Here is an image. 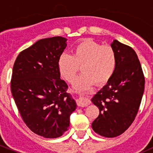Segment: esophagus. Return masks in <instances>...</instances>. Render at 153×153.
Wrapping results in <instances>:
<instances>
[{"label": "esophagus", "mask_w": 153, "mask_h": 153, "mask_svg": "<svg viewBox=\"0 0 153 153\" xmlns=\"http://www.w3.org/2000/svg\"><path fill=\"white\" fill-rule=\"evenodd\" d=\"M90 101L87 98H84V97H80L78 100V105L81 107H84V106H87L90 104Z\"/></svg>", "instance_id": "obj_1"}]
</instances>
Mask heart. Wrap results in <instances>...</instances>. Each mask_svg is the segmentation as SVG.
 Masks as SVG:
<instances>
[{
    "instance_id": "heart-1",
    "label": "heart",
    "mask_w": 153,
    "mask_h": 153,
    "mask_svg": "<svg viewBox=\"0 0 153 153\" xmlns=\"http://www.w3.org/2000/svg\"><path fill=\"white\" fill-rule=\"evenodd\" d=\"M116 65L117 56L113 48L89 38L77 44L72 55L63 53L58 61L60 74L68 82L73 81L81 67L84 72L73 83L74 89L78 92H85L94 84H105L113 75Z\"/></svg>"
}]
</instances>
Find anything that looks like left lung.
<instances>
[{
	"mask_svg": "<svg viewBox=\"0 0 153 153\" xmlns=\"http://www.w3.org/2000/svg\"><path fill=\"white\" fill-rule=\"evenodd\" d=\"M117 56L112 78L92 98L100 110L92 129L106 138L121 135L138 113L144 91V76L137 54L132 47L114 40L111 44Z\"/></svg>",
	"mask_w": 153,
	"mask_h": 153,
	"instance_id": "left-lung-1",
	"label": "left lung"
}]
</instances>
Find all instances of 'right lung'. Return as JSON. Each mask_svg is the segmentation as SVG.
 <instances>
[{
  "mask_svg": "<svg viewBox=\"0 0 153 153\" xmlns=\"http://www.w3.org/2000/svg\"><path fill=\"white\" fill-rule=\"evenodd\" d=\"M67 41L60 36L39 40L18 55L12 69L11 91L18 111L29 129L46 138L68 130L77 106L58 67Z\"/></svg>",
  "mask_w": 153,
  "mask_h": 153,
  "instance_id": "right-lung-1",
  "label": "right lung"
}]
</instances>
